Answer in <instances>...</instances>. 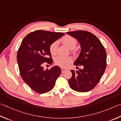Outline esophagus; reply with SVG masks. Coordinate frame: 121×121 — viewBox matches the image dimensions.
<instances>
[{"label": "esophagus", "instance_id": "esophagus-1", "mask_svg": "<svg viewBox=\"0 0 121 121\" xmlns=\"http://www.w3.org/2000/svg\"><path fill=\"white\" fill-rule=\"evenodd\" d=\"M61 70H62V73H63L66 70V69H64V68H63V67H61Z\"/></svg>", "mask_w": 121, "mask_h": 121}]
</instances>
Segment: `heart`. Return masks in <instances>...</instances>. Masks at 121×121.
<instances>
[{
  "instance_id": "b5f03b06",
  "label": "heart",
  "mask_w": 121,
  "mask_h": 121,
  "mask_svg": "<svg viewBox=\"0 0 121 121\" xmlns=\"http://www.w3.org/2000/svg\"><path fill=\"white\" fill-rule=\"evenodd\" d=\"M61 41L63 43L65 44L69 49L73 50L74 49L77 45V41L74 38L71 37L70 35H66L63 37ZM58 45V41H55L53 42L50 44L49 47V51L50 54L52 55H55L57 53V48ZM72 52L73 54L76 53V51L73 50ZM55 62L56 64L63 67H66L69 64L72 62V58L71 57H64L62 56H59L56 57L55 58Z\"/></svg>"
}]
</instances>
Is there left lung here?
<instances>
[{
	"label": "left lung",
	"instance_id": "left-lung-1",
	"mask_svg": "<svg viewBox=\"0 0 121 121\" xmlns=\"http://www.w3.org/2000/svg\"><path fill=\"white\" fill-rule=\"evenodd\" d=\"M80 44L81 52L74 65H83V69L71 70L70 87L78 92H86L94 89L100 81L106 67V52L96 35L86 31L67 32Z\"/></svg>",
	"mask_w": 121,
	"mask_h": 121
}]
</instances>
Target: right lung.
<instances>
[{"instance_id":"1","label":"right lung","mask_w":121,"mask_h":121,"mask_svg":"<svg viewBox=\"0 0 121 121\" xmlns=\"http://www.w3.org/2000/svg\"><path fill=\"white\" fill-rule=\"evenodd\" d=\"M65 34L38 30L31 32L21 42L17 54V60L22 79L31 89L39 94L52 90L61 73L59 66L44 69L46 62L52 63L49 47Z\"/></svg>"}]
</instances>
